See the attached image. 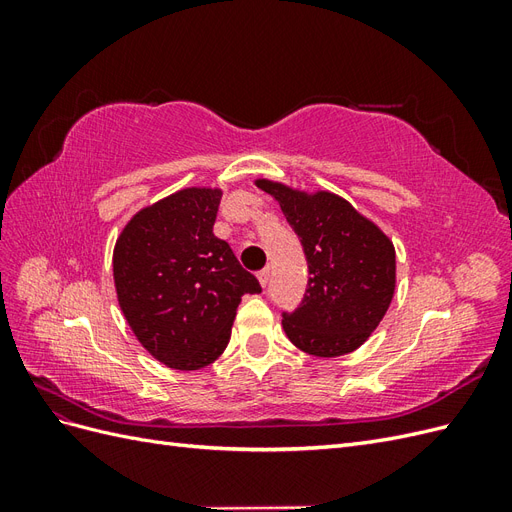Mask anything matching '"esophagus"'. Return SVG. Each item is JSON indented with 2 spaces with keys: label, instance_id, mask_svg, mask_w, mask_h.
<instances>
[{
  "label": "esophagus",
  "instance_id": "esophagus-1",
  "mask_svg": "<svg viewBox=\"0 0 512 512\" xmlns=\"http://www.w3.org/2000/svg\"><path fill=\"white\" fill-rule=\"evenodd\" d=\"M269 277H271V269H269V267H265V269H260V271H258V280H260V284H262V286H267V284H269Z\"/></svg>",
  "mask_w": 512,
  "mask_h": 512
}]
</instances>
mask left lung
<instances>
[{
  "label": "left lung",
  "mask_w": 512,
  "mask_h": 512,
  "mask_svg": "<svg viewBox=\"0 0 512 512\" xmlns=\"http://www.w3.org/2000/svg\"><path fill=\"white\" fill-rule=\"evenodd\" d=\"M258 188L280 200L307 260L305 297L294 312H282L288 339L314 356L356 350L391 305L393 243L335 194L307 196L271 181Z\"/></svg>",
  "instance_id": "8db88e82"
}]
</instances>
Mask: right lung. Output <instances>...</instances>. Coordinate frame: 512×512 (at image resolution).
Listing matches in <instances>:
<instances>
[{"mask_svg":"<svg viewBox=\"0 0 512 512\" xmlns=\"http://www.w3.org/2000/svg\"><path fill=\"white\" fill-rule=\"evenodd\" d=\"M220 200V190H181L134 215L115 245L121 312L138 342L173 369L218 359L241 297L262 290L213 235Z\"/></svg>","mask_w":512,"mask_h":512,"instance_id":"right-lung-1","label":"right lung"}]
</instances>
